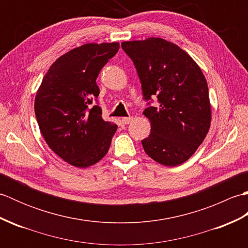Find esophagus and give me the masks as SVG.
Returning a JSON list of instances; mask_svg holds the SVG:
<instances>
[{
  "label": "esophagus",
  "instance_id": "1",
  "mask_svg": "<svg viewBox=\"0 0 248 248\" xmlns=\"http://www.w3.org/2000/svg\"><path fill=\"white\" fill-rule=\"evenodd\" d=\"M131 121H132V117H124L123 119H121V123H123L124 124H129Z\"/></svg>",
  "mask_w": 248,
  "mask_h": 248
}]
</instances>
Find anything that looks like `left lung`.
Returning a JSON list of instances; mask_svg holds the SVG:
<instances>
[{
    "mask_svg": "<svg viewBox=\"0 0 248 248\" xmlns=\"http://www.w3.org/2000/svg\"><path fill=\"white\" fill-rule=\"evenodd\" d=\"M121 46L138 70L144 99L157 98L156 107L143 112L151 124L149 136L141 140L145 152L162 165L182 164L195 154L211 124L202 69L180 46L162 38L124 41Z\"/></svg>",
    "mask_w": 248,
    "mask_h": 248,
    "instance_id": "left-lung-1",
    "label": "left lung"
}]
</instances>
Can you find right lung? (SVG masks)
Instances as JSON below:
<instances>
[{
	"mask_svg": "<svg viewBox=\"0 0 248 248\" xmlns=\"http://www.w3.org/2000/svg\"><path fill=\"white\" fill-rule=\"evenodd\" d=\"M118 43L86 44L59 57L35 97V115L46 143L78 168L96 164L108 154L117 124L102 118L93 100L99 96L98 75L117 53Z\"/></svg>",
	"mask_w": 248,
	"mask_h": 248,
	"instance_id": "obj_1",
	"label": "right lung"
}]
</instances>
